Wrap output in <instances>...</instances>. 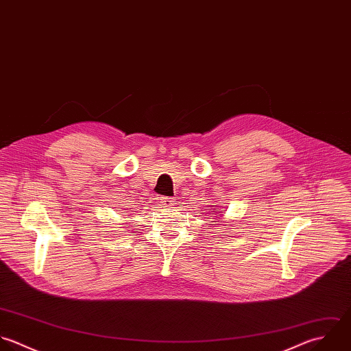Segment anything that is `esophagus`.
I'll return each instance as SVG.
<instances>
[{"label":"esophagus","instance_id":"34e87169","mask_svg":"<svg viewBox=\"0 0 351 351\" xmlns=\"http://www.w3.org/2000/svg\"><path fill=\"white\" fill-rule=\"evenodd\" d=\"M161 205L162 208H172L175 206V199L171 198V197H161Z\"/></svg>","mask_w":351,"mask_h":351}]
</instances>
